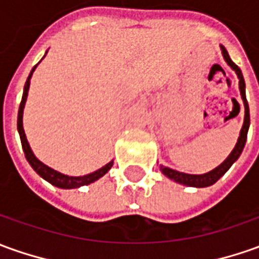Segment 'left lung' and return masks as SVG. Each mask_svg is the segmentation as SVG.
Wrapping results in <instances>:
<instances>
[{
	"instance_id": "obj_1",
	"label": "left lung",
	"mask_w": 259,
	"mask_h": 259,
	"mask_svg": "<svg viewBox=\"0 0 259 259\" xmlns=\"http://www.w3.org/2000/svg\"><path fill=\"white\" fill-rule=\"evenodd\" d=\"M221 48V52H223V56L226 59V62L231 66V69L235 70L237 76H238V80H240V92L241 98H242V102H244V107H245V116H244V124H242V129L240 132V137L237 140V144L233 149V152L230 153V156L227 157L221 164L218 167H215L214 170H211L208 173L205 174H187V173H180L177 170H173V168H168V167H164L160 164V170L161 173L164 174L166 177H168L170 180H174L176 183H180L183 186H189V187H208V186H212L215 181H218L224 174L227 173V170L230 167L233 166L234 161L240 157V154L242 153V149L245 146V142H247V133L248 129H249V107H248L247 98H245V80H244V76H242V72L241 69L235 65V63L231 61V58L228 55L227 49L220 45Z\"/></svg>"
}]
</instances>
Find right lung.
<instances>
[{
	"instance_id": "add662e5",
	"label": "right lung",
	"mask_w": 259,
	"mask_h": 259,
	"mask_svg": "<svg viewBox=\"0 0 259 259\" xmlns=\"http://www.w3.org/2000/svg\"><path fill=\"white\" fill-rule=\"evenodd\" d=\"M47 55V54H45ZM36 68V65L33 66L29 76L26 79L25 86H24V95H22V100H21V105H19V110H18V133L19 137H21V143H22V149H24V153H25V157L28 160V163L31 164L33 170L36 173L41 176L44 180H47L48 183H51L52 186L55 187H59V189H78L80 186H88L91 184L93 181L99 180L100 177H103L105 174L110 170V167L113 166V160L109 161L106 166H103L99 170L93 171L91 174H86V176H79V177H73V176H66V174L59 173L56 171L54 168H51L47 164H44L41 160H38L35 157V154L31 150L29 147V143L26 140L25 132H24V126H22V115H24V107H25V102H26V96H28V91H29V83H31V78H32L33 70Z\"/></svg>"
}]
</instances>
